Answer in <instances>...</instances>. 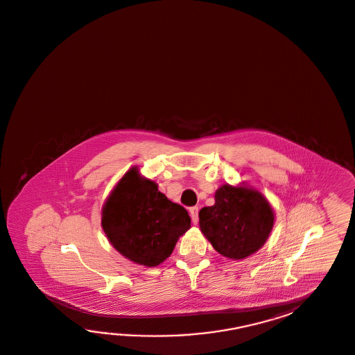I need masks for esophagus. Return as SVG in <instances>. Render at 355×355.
<instances>
[{"mask_svg":"<svg viewBox=\"0 0 355 355\" xmlns=\"http://www.w3.org/2000/svg\"><path fill=\"white\" fill-rule=\"evenodd\" d=\"M189 215H191V218H192V223L195 225L197 224L198 223V206L191 207L189 209Z\"/></svg>","mask_w":355,"mask_h":355,"instance_id":"34e87169","label":"esophagus"}]
</instances>
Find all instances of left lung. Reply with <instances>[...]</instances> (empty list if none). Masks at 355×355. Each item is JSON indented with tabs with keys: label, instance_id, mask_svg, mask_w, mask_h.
I'll use <instances>...</instances> for the list:
<instances>
[{
	"label": "left lung",
	"instance_id": "1",
	"mask_svg": "<svg viewBox=\"0 0 355 355\" xmlns=\"http://www.w3.org/2000/svg\"><path fill=\"white\" fill-rule=\"evenodd\" d=\"M200 227L217 253L244 259L264 245L275 224V214L261 192L225 184L215 193V205L198 214Z\"/></svg>",
	"mask_w": 355,
	"mask_h": 355
}]
</instances>
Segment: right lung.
Here are the masks:
<instances>
[{
  "instance_id": "add662e5",
  "label": "right lung",
  "mask_w": 355,
  "mask_h": 355,
  "mask_svg": "<svg viewBox=\"0 0 355 355\" xmlns=\"http://www.w3.org/2000/svg\"><path fill=\"white\" fill-rule=\"evenodd\" d=\"M101 224L119 253L145 267H155L191 227V217L183 206L159 192L154 182L131 168L105 203Z\"/></svg>"
}]
</instances>
